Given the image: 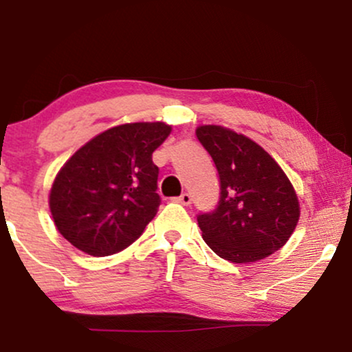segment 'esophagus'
I'll use <instances>...</instances> for the list:
<instances>
[{
    "mask_svg": "<svg viewBox=\"0 0 352 352\" xmlns=\"http://www.w3.org/2000/svg\"><path fill=\"white\" fill-rule=\"evenodd\" d=\"M177 201H179V204H182V205H188L192 204V195H190V193H182V195L179 197V199H177Z\"/></svg>",
    "mask_w": 352,
    "mask_h": 352,
    "instance_id": "obj_1",
    "label": "esophagus"
}]
</instances>
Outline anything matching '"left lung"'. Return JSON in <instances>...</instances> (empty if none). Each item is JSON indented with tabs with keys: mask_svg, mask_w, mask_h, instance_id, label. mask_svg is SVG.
Here are the masks:
<instances>
[{
	"mask_svg": "<svg viewBox=\"0 0 352 352\" xmlns=\"http://www.w3.org/2000/svg\"><path fill=\"white\" fill-rule=\"evenodd\" d=\"M195 134L220 179L217 207L197 215L205 243L232 263L263 260L278 252L300 218L292 182L248 137L220 125H201Z\"/></svg>",
	"mask_w": 352,
	"mask_h": 352,
	"instance_id": "1",
	"label": "left lung"
}]
</instances>
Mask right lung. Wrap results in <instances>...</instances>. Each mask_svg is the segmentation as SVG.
Masks as SVG:
<instances>
[{
    "label": "right lung",
    "mask_w": 352,
    "mask_h": 352,
    "mask_svg": "<svg viewBox=\"0 0 352 352\" xmlns=\"http://www.w3.org/2000/svg\"><path fill=\"white\" fill-rule=\"evenodd\" d=\"M170 131L164 122L124 124L80 147L60 168L50 193L60 235L92 256L134 243L160 205L152 153Z\"/></svg>",
    "instance_id": "obj_1"
}]
</instances>
